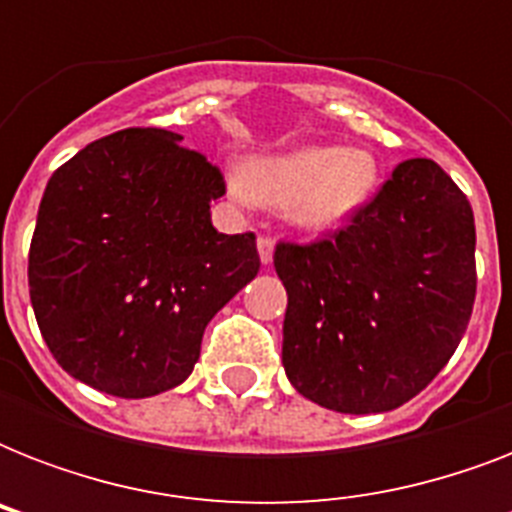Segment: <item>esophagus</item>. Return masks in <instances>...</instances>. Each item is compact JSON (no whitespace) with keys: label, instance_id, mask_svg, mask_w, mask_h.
<instances>
[{"label":"esophagus","instance_id":"esophagus-1","mask_svg":"<svg viewBox=\"0 0 512 512\" xmlns=\"http://www.w3.org/2000/svg\"><path fill=\"white\" fill-rule=\"evenodd\" d=\"M257 252H260V263L271 265V260H273V239H271V236H260V239H257Z\"/></svg>","mask_w":512,"mask_h":512}]
</instances>
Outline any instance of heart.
<instances>
[{
  "instance_id": "obj_1",
  "label": "heart",
  "mask_w": 512,
  "mask_h": 512,
  "mask_svg": "<svg viewBox=\"0 0 512 512\" xmlns=\"http://www.w3.org/2000/svg\"><path fill=\"white\" fill-rule=\"evenodd\" d=\"M377 180L380 167L366 148L300 146L247 159L231 191L244 201L287 209L297 228L321 233L348 223L372 199Z\"/></svg>"
}]
</instances>
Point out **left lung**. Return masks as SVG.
I'll return each mask as SVG.
<instances>
[{
    "instance_id": "left-lung-1",
    "label": "left lung",
    "mask_w": 512,
    "mask_h": 512,
    "mask_svg": "<svg viewBox=\"0 0 512 512\" xmlns=\"http://www.w3.org/2000/svg\"><path fill=\"white\" fill-rule=\"evenodd\" d=\"M281 361L297 393L342 414L390 412L430 385L468 329L476 223L436 162L409 159L350 225L281 241Z\"/></svg>"
}]
</instances>
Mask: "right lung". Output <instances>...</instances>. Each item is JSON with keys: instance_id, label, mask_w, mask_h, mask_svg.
<instances>
[{"instance_id": "add662e5", "label": "right lung", "mask_w": 512, "mask_h": 512, "mask_svg": "<svg viewBox=\"0 0 512 512\" xmlns=\"http://www.w3.org/2000/svg\"><path fill=\"white\" fill-rule=\"evenodd\" d=\"M156 127L82 148L44 188L28 292L71 377L119 398L175 388L220 308L260 271L255 233H217V167Z\"/></svg>"}]
</instances>
